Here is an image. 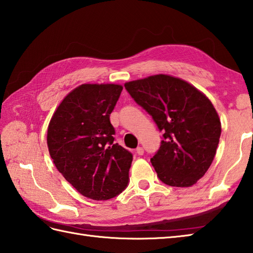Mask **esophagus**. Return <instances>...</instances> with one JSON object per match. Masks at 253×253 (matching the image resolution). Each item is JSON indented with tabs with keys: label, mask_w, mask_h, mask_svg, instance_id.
I'll return each instance as SVG.
<instances>
[{
	"label": "esophagus",
	"mask_w": 253,
	"mask_h": 253,
	"mask_svg": "<svg viewBox=\"0 0 253 253\" xmlns=\"http://www.w3.org/2000/svg\"><path fill=\"white\" fill-rule=\"evenodd\" d=\"M136 152H137L138 155H142V154L144 153V150H143L142 147H138V148L136 149Z\"/></svg>",
	"instance_id": "1"
}]
</instances>
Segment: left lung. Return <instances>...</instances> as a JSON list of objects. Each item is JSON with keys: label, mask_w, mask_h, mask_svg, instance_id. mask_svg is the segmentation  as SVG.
<instances>
[{"label": "left lung", "mask_w": 253, "mask_h": 253, "mask_svg": "<svg viewBox=\"0 0 253 253\" xmlns=\"http://www.w3.org/2000/svg\"><path fill=\"white\" fill-rule=\"evenodd\" d=\"M163 131L151 163L160 180L173 187H190L207 173L221 137L217 112L201 91L185 80L154 75L125 84Z\"/></svg>", "instance_id": "8db88e82"}]
</instances>
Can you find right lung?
I'll return each mask as SVG.
<instances>
[{"mask_svg":"<svg viewBox=\"0 0 253 253\" xmlns=\"http://www.w3.org/2000/svg\"><path fill=\"white\" fill-rule=\"evenodd\" d=\"M123 87L84 84L69 92L47 128V148L58 171L83 196L109 200L125 189L132 154L114 142L110 122Z\"/></svg>","mask_w":253,"mask_h":253,"instance_id":"add662e5","label":"right lung"}]
</instances>
